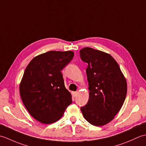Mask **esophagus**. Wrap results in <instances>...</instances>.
<instances>
[{
    "label": "esophagus",
    "instance_id": "34e87169",
    "mask_svg": "<svg viewBox=\"0 0 146 146\" xmlns=\"http://www.w3.org/2000/svg\"><path fill=\"white\" fill-rule=\"evenodd\" d=\"M77 95H78V92H72V95H73V97H76Z\"/></svg>",
    "mask_w": 146,
    "mask_h": 146
}]
</instances>
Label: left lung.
Here are the masks:
<instances>
[{
	"mask_svg": "<svg viewBox=\"0 0 146 146\" xmlns=\"http://www.w3.org/2000/svg\"><path fill=\"white\" fill-rule=\"evenodd\" d=\"M80 58L88 64L86 73L89 99L80 108L91 124L102 126L119 112L127 95V82L119 64L109 54L91 48L80 51Z\"/></svg>",
	"mask_w": 146,
	"mask_h": 146,
	"instance_id": "obj_1",
	"label": "left lung"
}]
</instances>
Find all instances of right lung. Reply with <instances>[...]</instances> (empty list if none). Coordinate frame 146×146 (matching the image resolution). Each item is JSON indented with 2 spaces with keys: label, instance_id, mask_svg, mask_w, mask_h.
<instances>
[{
  "label": "right lung",
  "instance_id": "obj_1",
  "mask_svg": "<svg viewBox=\"0 0 146 146\" xmlns=\"http://www.w3.org/2000/svg\"><path fill=\"white\" fill-rule=\"evenodd\" d=\"M73 56V51H50L37 56L26 67L19 86L21 97L29 113L39 122H56L72 102L61 71Z\"/></svg>",
  "mask_w": 146,
  "mask_h": 146
}]
</instances>
